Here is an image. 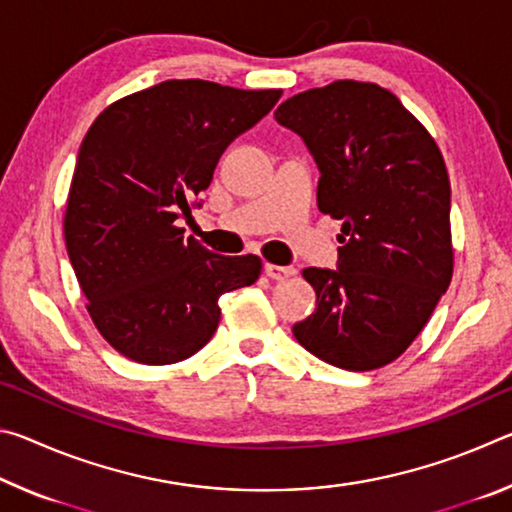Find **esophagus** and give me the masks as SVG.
<instances>
[{
	"instance_id": "1",
	"label": "esophagus",
	"mask_w": 512,
	"mask_h": 512,
	"mask_svg": "<svg viewBox=\"0 0 512 512\" xmlns=\"http://www.w3.org/2000/svg\"><path fill=\"white\" fill-rule=\"evenodd\" d=\"M264 273L271 277V280H275V282H284V280H289V277H293L296 275V268H291V266H277V264H266L264 266Z\"/></svg>"
}]
</instances>
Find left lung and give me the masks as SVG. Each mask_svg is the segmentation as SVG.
<instances>
[{"instance_id":"1","label":"left lung","mask_w":512,"mask_h":512,"mask_svg":"<svg viewBox=\"0 0 512 512\" xmlns=\"http://www.w3.org/2000/svg\"><path fill=\"white\" fill-rule=\"evenodd\" d=\"M275 119L314 155L318 210L343 221L339 268L302 271L318 307L293 325V336L336 368L386 366L422 332L452 282L443 153L377 83L334 81L300 92Z\"/></svg>"}]
</instances>
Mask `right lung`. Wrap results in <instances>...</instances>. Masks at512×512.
Wrapping results in <instances>:
<instances>
[{"label":"right lung","instance_id":"obj_1","mask_svg":"<svg viewBox=\"0 0 512 512\" xmlns=\"http://www.w3.org/2000/svg\"><path fill=\"white\" fill-rule=\"evenodd\" d=\"M280 97L164 81L110 103L85 133L65 246L92 323L119 354L146 366L192 357L219 327L223 293L257 282V255H214L178 219L201 205L228 144Z\"/></svg>","mask_w":512,"mask_h":512}]
</instances>
